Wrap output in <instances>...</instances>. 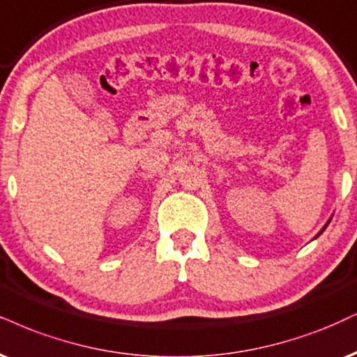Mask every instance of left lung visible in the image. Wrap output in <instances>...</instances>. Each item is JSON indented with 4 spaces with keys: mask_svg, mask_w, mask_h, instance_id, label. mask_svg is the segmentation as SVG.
I'll return each instance as SVG.
<instances>
[{
    "mask_svg": "<svg viewBox=\"0 0 357 357\" xmlns=\"http://www.w3.org/2000/svg\"><path fill=\"white\" fill-rule=\"evenodd\" d=\"M328 225H329V221H328ZM328 225H326V226H328ZM326 226H324V227H323V229H321V233H323V231H324V229H326ZM321 233H319V234H321ZM319 234H317V236H319Z\"/></svg>",
    "mask_w": 357,
    "mask_h": 357,
    "instance_id": "left-lung-1",
    "label": "left lung"
}]
</instances>
